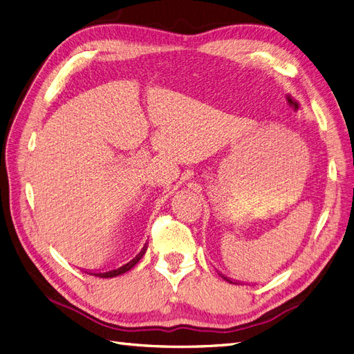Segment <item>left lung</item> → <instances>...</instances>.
<instances>
[{
  "mask_svg": "<svg viewBox=\"0 0 354 354\" xmlns=\"http://www.w3.org/2000/svg\"><path fill=\"white\" fill-rule=\"evenodd\" d=\"M221 277H223V280H226V281H227V283H232V284H241V283H240V281H232V280H231V279H227V277H225V275H223V274H221Z\"/></svg>",
  "mask_w": 354,
  "mask_h": 354,
  "instance_id": "obj_1",
  "label": "left lung"
}]
</instances>
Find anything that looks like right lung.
I'll list each match as a JSON object with an SVG mask.
<instances>
[{
	"mask_svg": "<svg viewBox=\"0 0 354 354\" xmlns=\"http://www.w3.org/2000/svg\"><path fill=\"white\" fill-rule=\"evenodd\" d=\"M146 250H147V243L145 244V247L141 248L140 250V253L136 256V257H132V259L129 261V262H127L125 265H122V266H118V268H113V270H109V271H100V272H92V271H84V272H88V274H91V275H95V277H101V279H111V277H118V275H122V274H125L127 271H129L133 265H136L141 257H142V254L146 253Z\"/></svg>",
	"mask_w": 354,
	"mask_h": 354,
	"instance_id": "1",
	"label": "right lung"
}]
</instances>
